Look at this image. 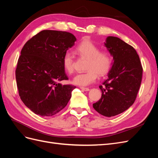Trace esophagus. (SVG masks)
<instances>
[{
	"instance_id": "1",
	"label": "esophagus",
	"mask_w": 158,
	"mask_h": 158,
	"mask_svg": "<svg viewBox=\"0 0 158 158\" xmlns=\"http://www.w3.org/2000/svg\"><path fill=\"white\" fill-rule=\"evenodd\" d=\"M80 89H82L83 91H89V88H84V87H80Z\"/></svg>"
}]
</instances>
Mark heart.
Wrapping results in <instances>:
<instances>
[{
  "mask_svg": "<svg viewBox=\"0 0 158 158\" xmlns=\"http://www.w3.org/2000/svg\"><path fill=\"white\" fill-rule=\"evenodd\" d=\"M75 51L81 58L87 59L85 73L76 74L73 80L74 84L86 86L94 82L99 76L107 74L111 69L112 57L106 51H100L99 47L88 39H84L76 47ZM63 66L69 74H73L75 67V56L70 51H66L63 56Z\"/></svg>",
  "mask_w": 158,
  "mask_h": 158,
  "instance_id": "b5f03b06",
  "label": "heart"
}]
</instances>
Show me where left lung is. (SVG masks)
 Here are the masks:
<instances>
[{
    "mask_svg": "<svg viewBox=\"0 0 158 158\" xmlns=\"http://www.w3.org/2000/svg\"><path fill=\"white\" fill-rule=\"evenodd\" d=\"M105 46L114 62L107 78L99 86L102 97L93 107L99 114L110 117L126 111L135 102L143 69L136 50L119 38L107 37Z\"/></svg>",
    "mask_w": 158,
    "mask_h": 158,
    "instance_id": "obj_1",
    "label": "left lung"
}]
</instances>
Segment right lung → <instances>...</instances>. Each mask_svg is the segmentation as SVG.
<instances>
[{
    "label": "right lung",
    "instance_id": "right-lung-1",
    "mask_svg": "<svg viewBox=\"0 0 158 158\" xmlns=\"http://www.w3.org/2000/svg\"><path fill=\"white\" fill-rule=\"evenodd\" d=\"M76 41L69 32L43 30L23 45L16 69L17 87L22 101L34 113L52 116L67 105L76 86L59 83L69 80L62 60Z\"/></svg>",
    "mask_w": 158,
    "mask_h": 158
}]
</instances>
